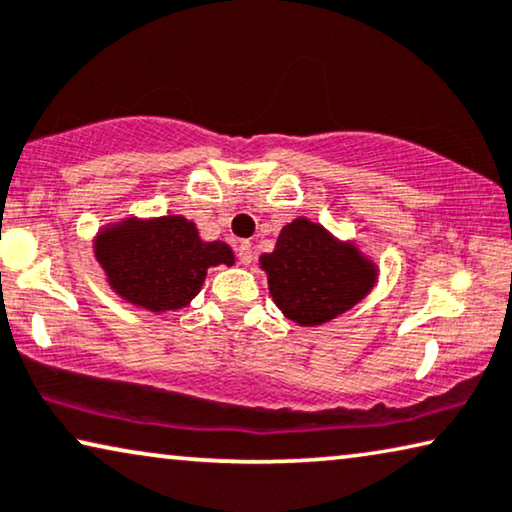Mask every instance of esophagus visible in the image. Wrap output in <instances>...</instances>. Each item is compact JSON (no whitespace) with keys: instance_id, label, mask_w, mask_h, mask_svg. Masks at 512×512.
Wrapping results in <instances>:
<instances>
[{"instance_id":"obj_1","label":"esophagus","mask_w":512,"mask_h":512,"mask_svg":"<svg viewBox=\"0 0 512 512\" xmlns=\"http://www.w3.org/2000/svg\"><path fill=\"white\" fill-rule=\"evenodd\" d=\"M238 258H240V263H242V265H249L251 261H254V249H251V242H249V240L240 242V247H238Z\"/></svg>"}]
</instances>
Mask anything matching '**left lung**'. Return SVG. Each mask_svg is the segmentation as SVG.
Instances as JSON below:
<instances>
[{
  "mask_svg": "<svg viewBox=\"0 0 512 512\" xmlns=\"http://www.w3.org/2000/svg\"><path fill=\"white\" fill-rule=\"evenodd\" d=\"M270 295L286 318L321 325L351 309L376 284L379 270L353 242H342L305 217L281 228L272 254H263Z\"/></svg>",
  "mask_w": 512,
  "mask_h": 512,
  "instance_id": "1",
  "label": "left lung"
}]
</instances>
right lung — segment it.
<instances>
[{
    "instance_id": "obj_1",
    "label": "right lung",
    "mask_w": 512,
    "mask_h": 512,
    "mask_svg": "<svg viewBox=\"0 0 512 512\" xmlns=\"http://www.w3.org/2000/svg\"><path fill=\"white\" fill-rule=\"evenodd\" d=\"M94 256L122 300L154 314L187 307L201 291L207 268L235 263L226 242H203L194 221L182 214L129 217L101 228Z\"/></svg>"
}]
</instances>
